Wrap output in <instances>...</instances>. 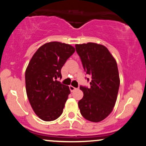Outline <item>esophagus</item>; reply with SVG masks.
<instances>
[{
  "mask_svg": "<svg viewBox=\"0 0 146 146\" xmlns=\"http://www.w3.org/2000/svg\"><path fill=\"white\" fill-rule=\"evenodd\" d=\"M76 88H74V86H70V91L71 92H73L74 90H76Z\"/></svg>",
  "mask_w": 146,
  "mask_h": 146,
  "instance_id": "34e87169",
  "label": "esophagus"
}]
</instances>
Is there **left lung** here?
<instances>
[{
    "mask_svg": "<svg viewBox=\"0 0 146 146\" xmlns=\"http://www.w3.org/2000/svg\"><path fill=\"white\" fill-rule=\"evenodd\" d=\"M75 47L84 70L92 78L89 88L80 86L84 92L78 102L80 112L86 120L98 123L112 112L116 102L120 86L117 62L104 45L88 42Z\"/></svg>",
    "mask_w": 146,
    "mask_h": 146,
    "instance_id": "1",
    "label": "left lung"
}]
</instances>
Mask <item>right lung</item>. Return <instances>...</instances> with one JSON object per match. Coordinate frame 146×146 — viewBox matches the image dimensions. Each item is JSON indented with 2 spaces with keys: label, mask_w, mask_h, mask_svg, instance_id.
<instances>
[{
  "label": "right lung",
  "mask_w": 146,
  "mask_h": 146,
  "mask_svg": "<svg viewBox=\"0 0 146 146\" xmlns=\"http://www.w3.org/2000/svg\"><path fill=\"white\" fill-rule=\"evenodd\" d=\"M74 51L70 44L48 42L30 60L25 73L26 94L34 112L42 120L53 121L62 113L70 90L56 79L62 77L61 68Z\"/></svg>",
  "instance_id": "obj_1"
}]
</instances>
